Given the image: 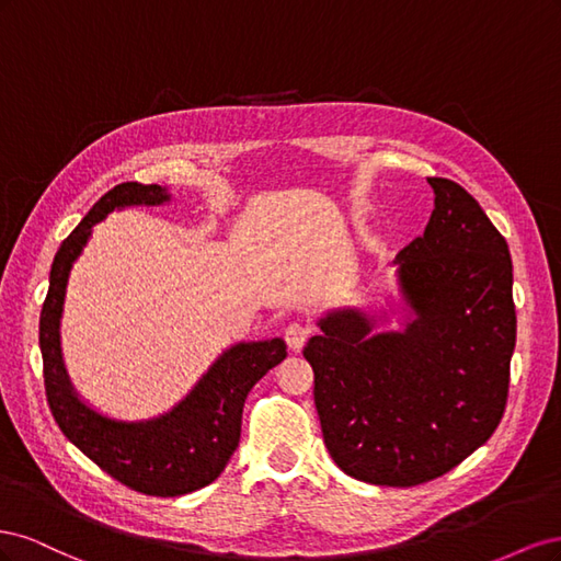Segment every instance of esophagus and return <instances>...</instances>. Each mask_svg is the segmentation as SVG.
I'll use <instances>...</instances> for the list:
<instances>
[{
  "label": "esophagus",
  "instance_id": "1",
  "mask_svg": "<svg viewBox=\"0 0 561 561\" xmlns=\"http://www.w3.org/2000/svg\"><path fill=\"white\" fill-rule=\"evenodd\" d=\"M285 342L293 351H299L304 344H307V339L311 336V328L301 325V322H290V325L285 328Z\"/></svg>",
  "mask_w": 561,
  "mask_h": 561
}]
</instances>
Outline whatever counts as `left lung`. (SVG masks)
Instances as JSON below:
<instances>
[{
	"label": "left lung",
	"mask_w": 561,
	"mask_h": 561,
	"mask_svg": "<svg viewBox=\"0 0 561 561\" xmlns=\"http://www.w3.org/2000/svg\"><path fill=\"white\" fill-rule=\"evenodd\" d=\"M428 184L426 231L393 260L398 309H332L304 346L332 461L369 484L414 486L461 463L494 435L511 383V250L461 184Z\"/></svg>",
	"instance_id": "1"
}]
</instances>
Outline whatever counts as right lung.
<instances>
[{"label":"right lung","mask_w":561,"mask_h":561,"mask_svg":"<svg viewBox=\"0 0 561 561\" xmlns=\"http://www.w3.org/2000/svg\"><path fill=\"white\" fill-rule=\"evenodd\" d=\"M171 201L168 186L140 182L116 184L100 198L56 252L39 318L46 400L65 437L114 480L163 499L192 494L219 478L239 447L248 393L287 355L280 336L231 344L171 410L140 421L107 416L77 393L60 348V318L70 271L87 248L93 227L110 213L154 208Z\"/></svg>","instance_id":"add662e5"}]
</instances>
